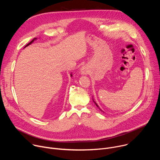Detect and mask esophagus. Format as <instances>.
Segmentation results:
<instances>
[{
	"label": "esophagus",
	"instance_id": "obj_1",
	"mask_svg": "<svg viewBox=\"0 0 160 160\" xmlns=\"http://www.w3.org/2000/svg\"><path fill=\"white\" fill-rule=\"evenodd\" d=\"M87 70H86V68H82V69H81V73H82V74H83V75H85V74H87Z\"/></svg>",
	"mask_w": 160,
	"mask_h": 160
}]
</instances>
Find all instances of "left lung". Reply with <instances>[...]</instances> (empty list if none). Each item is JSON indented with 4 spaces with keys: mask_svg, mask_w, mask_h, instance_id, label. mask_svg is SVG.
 Returning a JSON list of instances; mask_svg holds the SVG:
<instances>
[{
    "mask_svg": "<svg viewBox=\"0 0 160 160\" xmlns=\"http://www.w3.org/2000/svg\"><path fill=\"white\" fill-rule=\"evenodd\" d=\"M94 103H95V104H96V106H97V107H98V108H99V106H98V104H96V102H94ZM99 109H100V110H101V111H102V110H101V109H100V108H99Z\"/></svg>",
    "mask_w": 160,
    "mask_h": 160,
    "instance_id": "1",
    "label": "left lung"
}]
</instances>
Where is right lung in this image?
<instances>
[{
    "instance_id": "obj_1",
    "label": "right lung",
    "mask_w": 160,
    "mask_h": 160,
    "mask_svg": "<svg viewBox=\"0 0 160 160\" xmlns=\"http://www.w3.org/2000/svg\"><path fill=\"white\" fill-rule=\"evenodd\" d=\"M35 39H36V38H33V40H32V41H31V42H30V43H28V44H27V45H26V46H25V47H27V46H28V45H30V44H31V43H32V42H33V41H34V40H35ZM71 76H72V75H71Z\"/></svg>"
}]
</instances>
